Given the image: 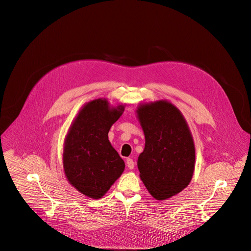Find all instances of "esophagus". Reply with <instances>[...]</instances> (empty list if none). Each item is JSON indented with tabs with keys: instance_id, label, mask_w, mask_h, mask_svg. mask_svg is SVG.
Wrapping results in <instances>:
<instances>
[{
	"instance_id": "34e87169",
	"label": "esophagus",
	"mask_w": 251,
	"mask_h": 251,
	"mask_svg": "<svg viewBox=\"0 0 251 251\" xmlns=\"http://www.w3.org/2000/svg\"><path fill=\"white\" fill-rule=\"evenodd\" d=\"M126 165H127L128 169H130V170H133V169H134V167H135V163H134V161H133L132 159H130V158H128V159L126 160Z\"/></svg>"
}]
</instances>
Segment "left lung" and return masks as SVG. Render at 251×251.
Masks as SVG:
<instances>
[{"label":"left lung","mask_w":251,"mask_h":251,"mask_svg":"<svg viewBox=\"0 0 251 251\" xmlns=\"http://www.w3.org/2000/svg\"><path fill=\"white\" fill-rule=\"evenodd\" d=\"M137 118L145 135V148L138 157L140 178L158 201L186 189L195 171L196 149L189 125L168 100L142 103Z\"/></svg>","instance_id":"1"}]
</instances>
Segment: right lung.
<instances>
[{
  "label": "right lung",
  "instance_id": "obj_1",
  "mask_svg": "<svg viewBox=\"0 0 251 251\" xmlns=\"http://www.w3.org/2000/svg\"><path fill=\"white\" fill-rule=\"evenodd\" d=\"M125 105L113 106L106 98L85 103L64 139L62 163L68 183L82 195L101 199L125 169V163L108 140L111 126Z\"/></svg>",
  "mask_w": 251,
  "mask_h": 251
}]
</instances>
